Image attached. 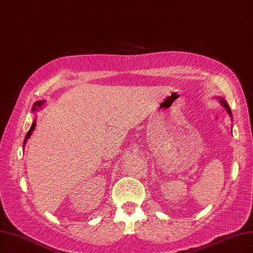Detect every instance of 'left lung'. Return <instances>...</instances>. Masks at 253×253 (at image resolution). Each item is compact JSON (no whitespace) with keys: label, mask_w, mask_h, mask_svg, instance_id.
<instances>
[{"label":"left lung","mask_w":253,"mask_h":253,"mask_svg":"<svg viewBox=\"0 0 253 253\" xmlns=\"http://www.w3.org/2000/svg\"><path fill=\"white\" fill-rule=\"evenodd\" d=\"M218 99H219V102H220V104L224 106V108L227 110L228 114L230 115V117L232 118V113H231V110H230V108H229V105H228V103L226 102L225 99H224V98H221V97H218Z\"/></svg>","instance_id":"obj_1"}]
</instances>
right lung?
I'll use <instances>...</instances> for the list:
<instances>
[{
    "instance_id": "obj_1",
    "label": "right lung",
    "mask_w": 253,
    "mask_h": 253,
    "mask_svg": "<svg viewBox=\"0 0 253 253\" xmlns=\"http://www.w3.org/2000/svg\"><path fill=\"white\" fill-rule=\"evenodd\" d=\"M44 103H45V101H44V100H39V101H37V102L34 104V106H33V112H36V111L39 110L40 108H42V106H43V104H44ZM35 127H36V119L34 120V122H33L32 126H30L29 131L27 132V134H26V136H25L24 142H23V147H25V144H26V142H27V139L29 138L30 136H32V134H33V132H34Z\"/></svg>"
}]
</instances>
